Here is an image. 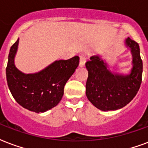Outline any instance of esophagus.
Masks as SVG:
<instances>
[{
    "instance_id": "esophagus-1",
    "label": "esophagus",
    "mask_w": 148,
    "mask_h": 148,
    "mask_svg": "<svg viewBox=\"0 0 148 148\" xmlns=\"http://www.w3.org/2000/svg\"><path fill=\"white\" fill-rule=\"evenodd\" d=\"M85 62H86V58L84 55L80 56V62H79V66H84V64H85Z\"/></svg>"
}]
</instances>
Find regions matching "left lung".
<instances>
[{
	"label": "left lung",
	"mask_w": 148,
	"mask_h": 148,
	"mask_svg": "<svg viewBox=\"0 0 148 148\" xmlns=\"http://www.w3.org/2000/svg\"><path fill=\"white\" fill-rule=\"evenodd\" d=\"M130 49L133 60L130 74L109 71L107 64L99 55L90 57L85 66L88 71L86 82V95L93 106L101 111L121 109L127 106L139 91L142 82L143 63L137 42L127 38L125 40Z\"/></svg>",
	"instance_id": "8db88e82"
}]
</instances>
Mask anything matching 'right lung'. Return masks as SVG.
Instances as JSON below:
<instances>
[{
    "label": "right lung",
    "mask_w": 148,
    "mask_h": 148,
    "mask_svg": "<svg viewBox=\"0 0 148 148\" xmlns=\"http://www.w3.org/2000/svg\"><path fill=\"white\" fill-rule=\"evenodd\" d=\"M19 39L11 47L6 67L7 82L15 101L25 109L44 112L58 104L66 82L79 64V57L60 60L39 72L24 74L14 65Z\"/></svg>",
    "instance_id": "1"
}]
</instances>
